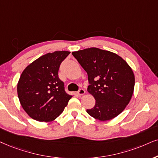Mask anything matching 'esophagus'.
Here are the masks:
<instances>
[{
	"label": "esophagus",
	"mask_w": 158,
	"mask_h": 158,
	"mask_svg": "<svg viewBox=\"0 0 158 158\" xmlns=\"http://www.w3.org/2000/svg\"><path fill=\"white\" fill-rule=\"evenodd\" d=\"M77 94L79 95H85V90L84 89H80L79 90V92H78L77 93Z\"/></svg>",
	"instance_id": "esophagus-1"
}]
</instances>
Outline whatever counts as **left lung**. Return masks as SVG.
<instances>
[{"instance_id": "1", "label": "left lung", "mask_w": 158, "mask_h": 158, "mask_svg": "<svg viewBox=\"0 0 158 158\" xmlns=\"http://www.w3.org/2000/svg\"><path fill=\"white\" fill-rule=\"evenodd\" d=\"M72 55L87 73V91L95 99V106L87 112L100 121L118 116L134 90L135 76L131 66L117 54L98 48L73 52Z\"/></svg>"}]
</instances>
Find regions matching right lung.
<instances>
[{
    "label": "right lung",
    "mask_w": 158,
    "mask_h": 158,
    "mask_svg": "<svg viewBox=\"0 0 158 158\" xmlns=\"http://www.w3.org/2000/svg\"><path fill=\"white\" fill-rule=\"evenodd\" d=\"M71 53L56 51L41 56L27 65L17 84V95L25 112L39 122L58 117L72 98L58 77L62 61Z\"/></svg>",
    "instance_id": "add662e5"
}]
</instances>
